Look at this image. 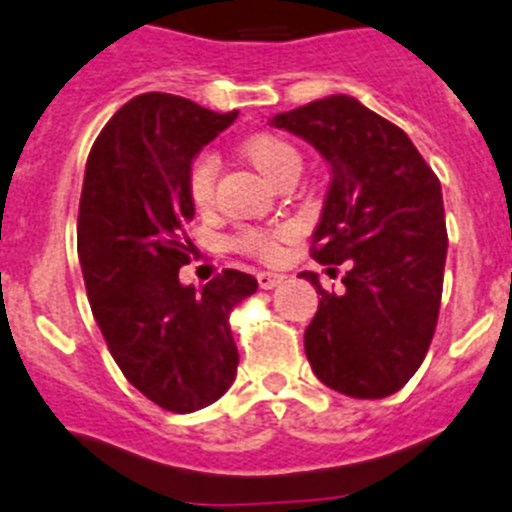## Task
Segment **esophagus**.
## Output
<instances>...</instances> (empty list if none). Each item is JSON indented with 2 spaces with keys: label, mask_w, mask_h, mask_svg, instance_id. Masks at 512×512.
Listing matches in <instances>:
<instances>
[{
  "label": "esophagus",
  "mask_w": 512,
  "mask_h": 512,
  "mask_svg": "<svg viewBox=\"0 0 512 512\" xmlns=\"http://www.w3.org/2000/svg\"><path fill=\"white\" fill-rule=\"evenodd\" d=\"M257 283H260L262 291H270V288H275L278 283H283V275L278 273H257Z\"/></svg>",
  "instance_id": "esophagus-1"
}]
</instances>
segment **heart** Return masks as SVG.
Wrapping results in <instances>:
<instances>
[{"label":"heart","mask_w":512,"mask_h":512,"mask_svg":"<svg viewBox=\"0 0 512 512\" xmlns=\"http://www.w3.org/2000/svg\"><path fill=\"white\" fill-rule=\"evenodd\" d=\"M244 154L252 162L262 177H268L270 182H278L288 175H299L301 157L296 146L286 141L283 136L275 133H257L244 144ZM216 172H219V162L213 154L203 151L190 162L188 167V195L193 206L198 211H208L216 198ZM293 231L288 226H275V229H244L239 231L234 244L237 250L255 255L265 262H273L281 257L283 244L291 239Z\"/></svg>","instance_id":"1"}]
</instances>
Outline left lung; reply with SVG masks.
<instances>
[{
	"instance_id": "8db88e82",
	"label": "left lung",
	"mask_w": 512,
	"mask_h": 512,
	"mask_svg": "<svg viewBox=\"0 0 512 512\" xmlns=\"http://www.w3.org/2000/svg\"><path fill=\"white\" fill-rule=\"evenodd\" d=\"M332 167L311 237L319 265H345L304 332L311 371L355 399H381L415 376L438 324L448 234L441 180L410 136L348 95L275 115Z\"/></svg>"
}]
</instances>
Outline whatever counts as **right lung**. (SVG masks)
<instances>
[{
	"label": "right lung",
	"mask_w": 512,
	"mask_h": 512,
	"mask_svg": "<svg viewBox=\"0 0 512 512\" xmlns=\"http://www.w3.org/2000/svg\"><path fill=\"white\" fill-rule=\"evenodd\" d=\"M234 118L146 92L102 128L84 170L77 252L95 322L123 376L177 415L231 386L239 353L229 314L257 291L239 270H221L203 291L180 283L195 252L188 167Z\"/></svg>",
	"instance_id": "add662e5"
}]
</instances>
